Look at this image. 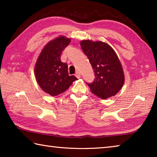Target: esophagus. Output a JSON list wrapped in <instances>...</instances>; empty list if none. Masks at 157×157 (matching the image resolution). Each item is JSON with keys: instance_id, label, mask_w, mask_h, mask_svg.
I'll return each instance as SVG.
<instances>
[{"instance_id": "esophagus-1", "label": "esophagus", "mask_w": 157, "mask_h": 157, "mask_svg": "<svg viewBox=\"0 0 157 157\" xmlns=\"http://www.w3.org/2000/svg\"><path fill=\"white\" fill-rule=\"evenodd\" d=\"M75 76H76V78H80V77H81L80 72H79V71H77L76 73H75Z\"/></svg>"}]
</instances>
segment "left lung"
Wrapping results in <instances>:
<instances>
[{"mask_svg":"<svg viewBox=\"0 0 157 157\" xmlns=\"http://www.w3.org/2000/svg\"><path fill=\"white\" fill-rule=\"evenodd\" d=\"M80 45L95 73L94 82H86L91 91L101 99L115 95L124 81L123 67L115 51L101 41L83 40Z\"/></svg>","mask_w":157,"mask_h":157,"instance_id":"8db88e82","label":"left lung"}]
</instances>
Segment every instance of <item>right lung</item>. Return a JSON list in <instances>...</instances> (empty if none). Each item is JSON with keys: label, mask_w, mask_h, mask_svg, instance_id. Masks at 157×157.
Masks as SVG:
<instances>
[{"label": "right lung", "mask_w": 157, "mask_h": 157, "mask_svg": "<svg viewBox=\"0 0 157 157\" xmlns=\"http://www.w3.org/2000/svg\"><path fill=\"white\" fill-rule=\"evenodd\" d=\"M70 42L65 36L53 39L44 48L36 61L34 73L37 83L52 96L62 94L78 79L68 75L67 63L60 59L62 51Z\"/></svg>", "instance_id": "1"}]
</instances>
